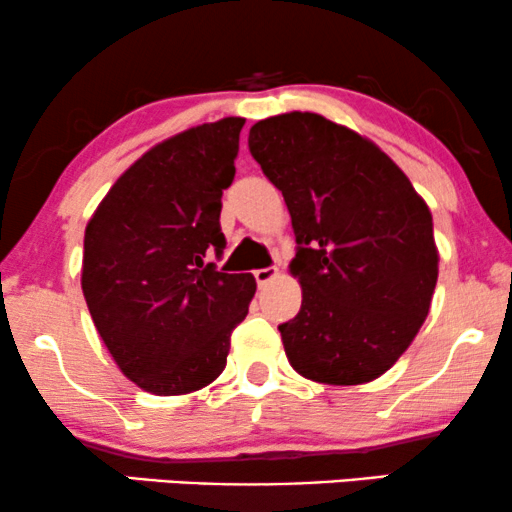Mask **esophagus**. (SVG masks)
I'll list each match as a JSON object with an SVG mask.
<instances>
[{
  "label": "esophagus",
  "instance_id": "34e87169",
  "mask_svg": "<svg viewBox=\"0 0 512 512\" xmlns=\"http://www.w3.org/2000/svg\"><path fill=\"white\" fill-rule=\"evenodd\" d=\"M277 273H280V270H277L275 266H270V268H258V270H254V277H256L258 285L263 287V285H268L270 280H275Z\"/></svg>",
  "mask_w": 512,
  "mask_h": 512
}]
</instances>
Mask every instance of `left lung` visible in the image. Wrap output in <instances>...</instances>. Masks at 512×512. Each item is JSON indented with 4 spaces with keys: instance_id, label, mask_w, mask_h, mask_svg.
I'll list each match as a JSON object with an SVG mask.
<instances>
[{
    "instance_id": "obj_1",
    "label": "left lung",
    "mask_w": 512,
    "mask_h": 512,
    "mask_svg": "<svg viewBox=\"0 0 512 512\" xmlns=\"http://www.w3.org/2000/svg\"><path fill=\"white\" fill-rule=\"evenodd\" d=\"M251 156L292 216L301 311L280 325L301 377L365 384L408 349L439 275L432 213L406 173L346 125L292 111L249 130Z\"/></svg>"
}]
</instances>
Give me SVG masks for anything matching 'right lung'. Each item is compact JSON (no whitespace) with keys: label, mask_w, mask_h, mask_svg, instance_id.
I'll list each match as a JSON object with an SVG mask.
<instances>
[{"label":"right lung","mask_w":512,"mask_h":512,"mask_svg":"<svg viewBox=\"0 0 512 512\" xmlns=\"http://www.w3.org/2000/svg\"><path fill=\"white\" fill-rule=\"evenodd\" d=\"M244 118L168 137L113 182L85 227L82 294L106 349L156 396L204 389L225 370L230 334L256 280L218 273L220 197L235 180Z\"/></svg>","instance_id":"add662e5"}]
</instances>
